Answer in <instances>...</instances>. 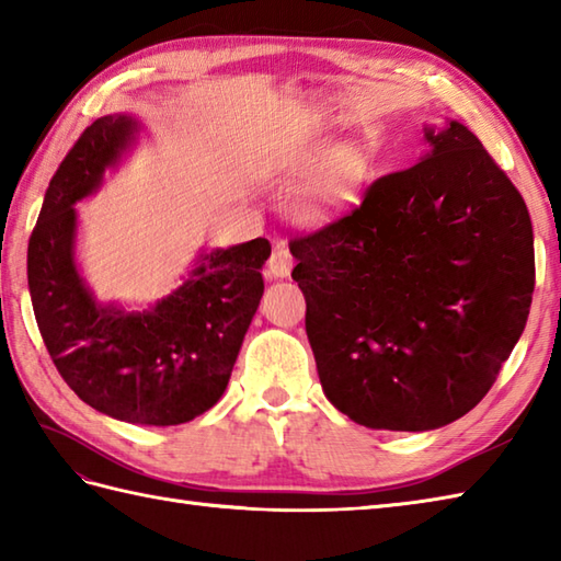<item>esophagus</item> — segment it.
<instances>
[{"label": "esophagus", "instance_id": "obj_1", "mask_svg": "<svg viewBox=\"0 0 561 561\" xmlns=\"http://www.w3.org/2000/svg\"><path fill=\"white\" fill-rule=\"evenodd\" d=\"M291 267H294V257L289 253V248L279 243L277 248H274V253L267 260V274L274 279H287L291 274Z\"/></svg>", "mask_w": 561, "mask_h": 561}]
</instances>
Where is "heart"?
Returning <instances> with one entry per match:
<instances>
[{
  "label": "heart",
  "instance_id": "b5f03b06",
  "mask_svg": "<svg viewBox=\"0 0 561 561\" xmlns=\"http://www.w3.org/2000/svg\"><path fill=\"white\" fill-rule=\"evenodd\" d=\"M374 163L359 141H335L328 135H308L284 153L277 175L284 185H294L287 211L294 224L320 231L342 221L356 207L364 187L371 181Z\"/></svg>",
  "mask_w": 561,
  "mask_h": 561
}]
</instances>
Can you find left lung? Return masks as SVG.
Listing matches in <instances>:
<instances>
[{
    "instance_id": "obj_1",
    "label": "left lung",
    "mask_w": 561,
    "mask_h": 561,
    "mask_svg": "<svg viewBox=\"0 0 561 561\" xmlns=\"http://www.w3.org/2000/svg\"><path fill=\"white\" fill-rule=\"evenodd\" d=\"M412 169L296 238L291 277L325 398L366 428L432 432L478 404L526 328V202L458 121L424 125Z\"/></svg>"
}]
</instances>
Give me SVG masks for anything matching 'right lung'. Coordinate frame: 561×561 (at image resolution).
Segmentation results:
<instances>
[{"mask_svg":"<svg viewBox=\"0 0 561 561\" xmlns=\"http://www.w3.org/2000/svg\"><path fill=\"white\" fill-rule=\"evenodd\" d=\"M147 135L135 115H103L59 163L28 241L33 313L59 376L117 422L175 426L219 402L265 282V238L202 250L149 306L99 301L77 257V202L99 193Z\"/></svg>","mask_w":561,"mask_h":561,"instance_id":"add662e5","label":"right lung"}]
</instances>
